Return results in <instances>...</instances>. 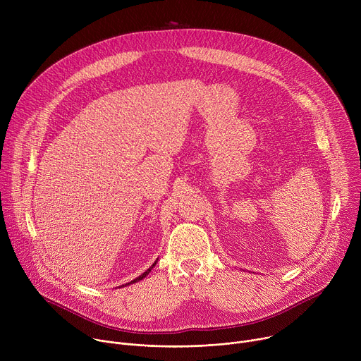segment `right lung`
Returning <instances> with one entry per match:
<instances>
[{
  "instance_id": "1",
  "label": "right lung",
  "mask_w": 361,
  "mask_h": 361,
  "mask_svg": "<svg viewBox=\"0 0 361 361\" xmlns=\"http://www.w3.org/2000/svg\"><path fill=\"white\" fill-rule=\"evenodd\" d=\"M156 264H157V262H154V264H152V266H151V267H149V269H148V270H145V271H144V273H142V274H141V276H138V277H137V279H134V280H133V281H130V283H127V284H124V286H130V284H133V283H137V281H140V280H142V279H144V277H145V276H148V273H149V271H151V270H152V267H154V266H156ZM124 286H121V287H124Z\"/></svg>"
}]
</instances>
